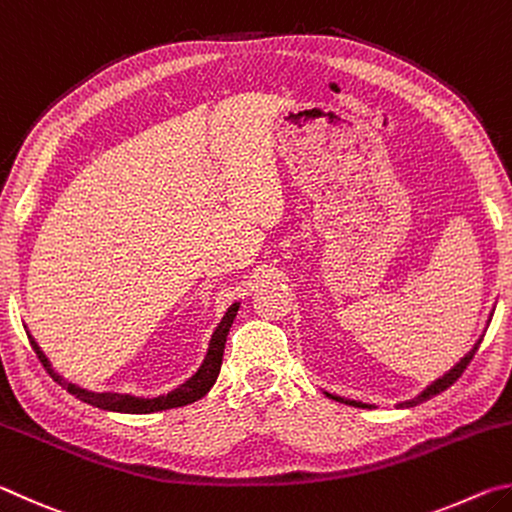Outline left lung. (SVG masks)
Returning <instances> with one entry per match:
<instances>
[{
    "label": "left lung",
    "instance_id": "1",
    "mask_svg": "<svg viewBox=\"0 0 512 512\" xmlns=\"http://www.w3.org/2000/svg\"><path fill=\"white\" fill-rule=\"evenodd\" d=\"M479 345H481V339L476 341V345L474 348L465 354V357L456 363V366L447 372L445 377H440V379H436L433 381V384L427 388V391L424 393H420L418 397H413V400H409L406 404H400V406H415V404H422V402H427V400H431V397H436V395H440L443 391H447L449 386L454 384V381L463 375L465 372V368L470 366V361L474 359V354H476V350H479ZM327 397H332V400H336V402H345V404H352V406H361V409H368L370 404H363V402H354V400H343V397H336V395H332V393H325Z\"/></svg>",
    "mask_w": 512,
    "mask_h": 512
}]
</instances>
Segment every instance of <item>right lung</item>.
Instances as JSON below:
<instances>
[{
  "label": "right lung",
  "instance_id": "1",
  "mask_svg": "<svg viewBox=\"0 0 512 512\" xmlns=\"http://www.w3.org/2000/svg\"><path fill=\"white\" fill-rule=\"evenodd\" d=\"M237 309H239V305H232L228 311H225L221 325L216 327V332L212 336L210 350H207V357L203 361L201 370H198L192 379L185 381L183 386L176 388V391L160 395V397H153V400H144V397H133V395H119V393H90V391H85V388L67 384L63 377L56 375V372L51 370L47 357L38 348V343L33 341L31 336H29V341H31V348L36 350L40 363L51 375V379L58 381L63 388H67V391L74 397H79L81 402H88L92 406H99V409L119 411V413H155V411L178 409V406H185V404L201 400V397L214 386V381H216V377H219V370H221L225 339H228V332L232 327V320H235V316H237Z\"/></svg>",
  "mask_w": 512,
  "mask_h": 512
}]
</instances>
